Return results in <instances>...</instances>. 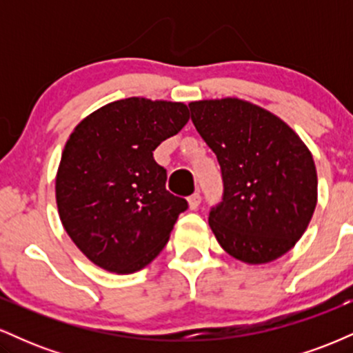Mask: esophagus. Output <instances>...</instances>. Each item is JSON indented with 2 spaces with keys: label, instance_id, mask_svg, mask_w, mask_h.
Returning <instances> with one entry per match:
<instances>
[{
  "label": "esophagus",
  "instance_id": "34e87169",
  "mask_svg": "<svg viewBox=\"0 0 353 353\" xmlns=\"http://www.w3.org/2000/svg\"><path fill=\"white\" fill-rule=\"evenodd\" d=\"M199 204H201V192L199 190H196L192 196H189V208L192 210H196L197 208H199Z\"/></svg>",
  "mask_w": 353,
  "mask_h": 353
}]
</instances>
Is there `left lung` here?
<instances>
[{"instance_id": "1", "label": "left lung", "mask_w": 353, "mask_h": 353, "mask_svg": "<svg viewBox=\"0 0 353 353\" xmlns=\"http://www.w3.org/2000/svg\"><path fill=\"white\" fill-rule=\"evenodd\" d=\"M189 108L221 165L222 199L209 210L219 244L247 264L289 252L317 204L309 149L282 119L245 101H196Z\"/></svg>"}]
</instances>
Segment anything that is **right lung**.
<instances>
[{
    "instance_id": "obj_1",
    "label": "right lung",
    "mask_w": 353,
    "mask_h": 353,
    "mask_svg": "<svg viewBox=\"0 0 353 353\" xmlns=\"http://www.w3.org/2000/svg\"><path fill=\"white\" fill-rule=\"evenodd\" d=\"M189 117L182 103L128 98L76 125L61 156L56 202L68 236L96 265L136 272L168 244L189 204L165 189L154 151Z\"/></svg>"
}]
</instances>
